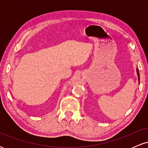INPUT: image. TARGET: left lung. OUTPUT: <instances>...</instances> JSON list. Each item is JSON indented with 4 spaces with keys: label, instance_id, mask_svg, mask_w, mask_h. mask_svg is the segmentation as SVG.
<instances>
[{
    "label": "left lung",
    "instance_id": "1",
    "mask_svg": "<svg viewBox=\"0 0 148 148\" xmlns=\"http://www.w3.org/2000/svg\"><path fill=\"white\" fill-rule=\"evenodd\" d=\"M137 74H138V77H140V75H139V72H138V69H137ZM138 79H139V78H138Z\"/></svg>",
    "mask_w": 148,
    "mask_h": 148
}]
</instances>
